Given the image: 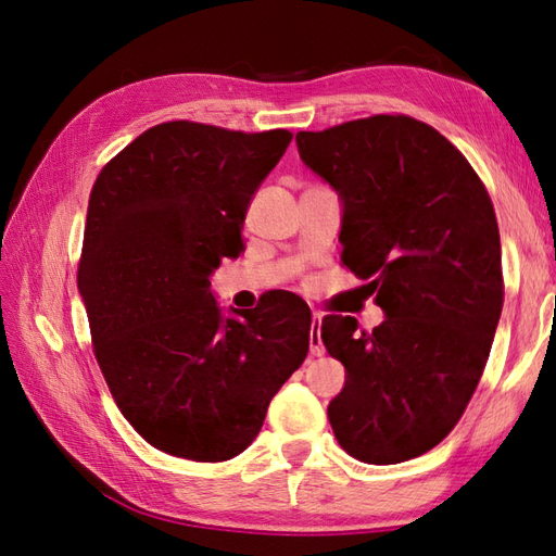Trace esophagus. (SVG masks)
Here are the masks:
<instances>
[{"label":"esophagus","mask_w":556,"mask_h":556,"mask_svg":"<svg viewBox=\"0 0 556 556\" xmlns=\"http://www.w3.org/2000/svg\"><path fill=\"white\" fill-rule=\"evenodd\" d=\"M320 329H323V315L313 313V320H311V353H313V356H323V353H325Z\"/></svg>","instance_id":"1"}]
</instances>
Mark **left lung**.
Here are the masks:
<instances>
[{
  "mask_svg": "<svg viewBox=\"0 0 556 556\" xmlns=\"http://www.w3.org/2000/svg\"><path fill=\"white\" fill-rule=\"evenodd\" d=\"M296 146L344 203L341 265L387 315L372 332L323 320L346 368L327 416L353 458L401 464L454 430L485 370L504 303L492 200L468 160L406 114L301 131Z\"/></svg>",
  "mask_w": 556,
  "mask_h": 556,
  "instance_id": "left-lung-1",
  "label": "left lung"
}]
</instances>
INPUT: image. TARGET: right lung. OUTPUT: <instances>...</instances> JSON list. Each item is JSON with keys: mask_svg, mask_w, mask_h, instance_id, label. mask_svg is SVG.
Listing matches in <instances>:
<instances>
[{"mask_svg": "<svg viewBox=\"0 0 556 556\" xmlns=\"http://www.w3.org/2000/svg\"><path fill=\"white\" fill-rule=\"evenodd\" d=\"M291 138L164 122L92 186L78 263L92 353L124 418L164 454L239 456L308 356L311 311L296 299L222 317L210 291Z\"/></svg>", "mask_w": 556, "mask_h": 556, "instance_id": "add662e5", "label": "right lung"}]
</instances>
